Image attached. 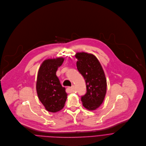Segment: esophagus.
I'll return each instance as SVG.
<instances>
[{
    "instance_id": "34e87169",
    "label": "esophagus",
    "mask_w": 146,
    "mask_h": 146,
    "mask_svg": "<svg viewBox=\"0 0 146 146\" xmlns=\"http://www.w3.org/2000/svg\"><path fill=\"white\" fill-rule=\"evenodd\" d=\"M74 87H75V86L73 85V86H72L71 87H68V90H69L70 92H71L72 90H73V89H74Z\"/></svg>"
}]
</instances>
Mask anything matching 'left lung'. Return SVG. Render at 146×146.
<instances>
[{"mask_svg": "<svg viewBox=\"0 0 146 146\" xmlns=\"http://www.w3.org/2000/svg\"><path fill=\"white\" fill-rule=\"evenodd\" d=\"M76 66L86 82V94L82 97L83 106L89 110H94L102 104L107 83L105 72L97 58L92 53L77 52Z\"/></svg>", "mask_w": 146, "mask_h": 146, "instance_id": "left-lung-1", "label": "left lung"}]
</instances>
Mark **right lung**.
I'll return each mask as SVG.
<instances>
[{"label": "right lung", "mask_w": 146, "mask_h": 146, "mask_svg": "<svg viewBox=\"0 0 146 146\" xmlns=\"http://www.w3.org/2000/svg\"><path fill=\"white\" fill-rule=\"evenodd\" d=\"M64 59L62 57L48 59L41 64L37 74L36 91L45 109L52 113L61 110L67 98L66 88L56 76V71Z\"/></svg>", "instance_id": "right-lung-1"}]
</instances>
